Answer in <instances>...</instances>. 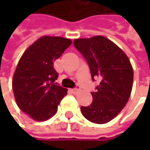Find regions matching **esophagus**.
I'll list each match as a JSON object with an SVG mask.
<instances>
[{
	"label": "esophagus",
	"mask_w": 150,
	"mask_h": 150,
	"mask_svg": "<svg viewBox=\"0 0 150 150\" xmlns=\"http://www.w3.org/2000/svg\"><path fill=\"white\" fill-rule=\"evenodd\" d=\"M79 90H80V87H77L76 88H74V89H72V92H73L74 94H76L77 92H79Z\"/></svg>",
	"instance_id": "1"
}]
</instances>
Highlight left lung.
Returning a JSON list of instances; mask_svg holds the SVG:
<instances>
[{
    "mask_svg": "<svg viewBox=\"0 0 150 150\" xmlns=\"http://www.w3.org/2000/svg\"><path fill=\"white\" fill-rule=\"evenodd\" d=\"M74 45L87 60L92 79L101 80L96 92H91L93 103L81 106V113L94 123H107L117 116L130 97L134 79L130 61L118 46L103 35L75 39Z\"/></svg>",
    "mask_w": 150,
    "mask_h": 150,
    "instance_id": "1",
    "label": "left lung"
}]
</instances>
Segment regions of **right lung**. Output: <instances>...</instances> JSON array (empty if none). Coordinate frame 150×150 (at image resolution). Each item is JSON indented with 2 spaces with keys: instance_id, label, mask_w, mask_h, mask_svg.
I'll return each instance as SVG.
<instances>
[{
  "instance_id": "right-lung-1",
  "label": "right lung",
  "mask_w": 150,
  "mask_h": 150,
  "mask_svg": "<svg viewBox=\"0 0 150 150\" xmlns=\"http://www.w3.org/2000/svg\"><path fill=\"white\" fill-rule=\"evenodd\" d=\"M71 43L68 38L44 35L29 46L19 60L12 81L15 102L35 121L51 118L67 95V88L56 85L58 74L54 62Z\"/></svg>"
}]
</instances>
